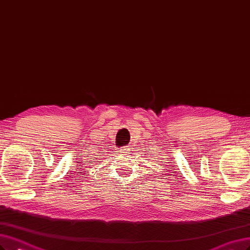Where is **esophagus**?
I'll use <instances>...</instances> for the list:
<instances>
[{"mask_svg":"<svg viewBox=\"0 0 250 250\" xmlns=\"http://www.w3.org/2000/svg\"><path fill=\"white\" fill-rule=\"evenodd\" d=\"M129 150H130V149H129L128 147H125V148L121 149V153H128V152H129Z\"/></svg>","mask_w":250,"mask_h":250,"instance_id":"1","label":"esophagus"}]
</instances>
